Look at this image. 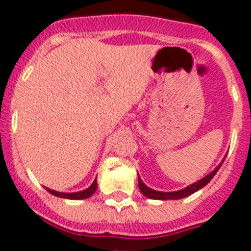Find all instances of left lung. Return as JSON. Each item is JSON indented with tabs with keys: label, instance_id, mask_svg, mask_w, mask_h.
I'll list each match as a JSON object with an SVG mask.
<instances>
[{
	"label": "left lung",
	"instance_id": "obj_1",
	"mask_svg": "<svg viewBox=\"0 0 251 251\" xmlns=\"http://www.w3.org/2000/svg\"><path fill=\"white\" fill-rule=\"evenodd\" d=\"M224 160H225V157L223 159V161H221L220 164H219L218 166H216V168L209 174V175H206L205 177L200 179L199 181L194 182V184L189 185V186H186L185 189H181V190L169 191V193H166V191L152 190V189H150V187L146 186V185L144 184V181L140 179V176H139V189H140V191H141V193L146 196V198L153 199V200H179V199L186 198V196H189V195H191V194L196 193V191L200 190L201 187H204L205 185L209 184L210 180L213 179L214 175L218 173V170L220 169L221 165H223Z\"/></svg>",
	"mask_w": 251,
	"mask_h": 251
}]
</instances>
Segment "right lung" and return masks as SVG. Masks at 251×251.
<instances>
[{
  "instance_id": "add662e5",
  "label": "right lung",
  "mask_w": 251,
  "mask_h": 251,
  "mask_svg": "<svg viewBox=\"0 0 251 251\" xmlns=\"http://www.w3.org/2000/svg\"><path fill=\"white\" fill-rule=\"evenodd\" d=\"M50 194L57 196V198H64V199H70V200H81V199H87L91 195H94V193L98 189V180L95 179L94 182L90 185L87 189L82 191H77V193H58V191L51 190L49 187H45Z\"/></svg>"
}]
</instances>
